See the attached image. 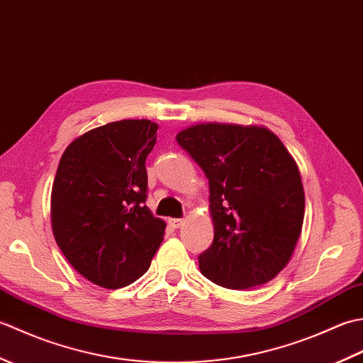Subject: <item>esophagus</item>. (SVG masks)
Segmentation results:
<instances>
[{
	"label": "esophagus",
	"mask_w": 363,
	"mask_h": 363,
	"mask_svg": "<svg viewBox=\"0 0 363 363\" xmlns=\"http://www.w3.org/2000/svg\"><path fill=\"white\" fill-rule=\"evenodd\" d=\"M168 223H169V226H172L173 229H177V228H181V226H182L184 220H182V218H169V220H168Z\"/></svg>",
	"instance_id": "34e87169"
}]
</instances>
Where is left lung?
Returning <instances> with one entry per match:
<instances>
[{"label":"left lung","instance_id":"8db88e82","mask_svg":"<svg viewBox=\"0 0 363 363\" xmlns=\"http://www.w3.org/2000/svg\"><path fill=\"white\" fill-rule=\"evenodd\" d=\"M209 179L213 242L199 254L207 279L242 290L272 281L295 250L304 190L290 152L272 130L203 123L176 135Z\"/></svg>","mask_w":363,"mask_h":363}]
</instances>
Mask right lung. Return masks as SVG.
<instances>
[{"instance_id": "1", "label": "right lung", "mask_w": 363, "mask_h": 363, "mask_svg": "<svg viewBox=\"0 0 363 363\" xmlns=\"http://www.w3.org/2000/svg\"><path fill=\"white\" fill-rule=\"evenodd\" d=\"M157 125L121 120L68 145L51 191L52 234L86 279L121 289L142 277L164 240L165 223L146 207L145 162Z\"/></svg>"}]
</instances>
